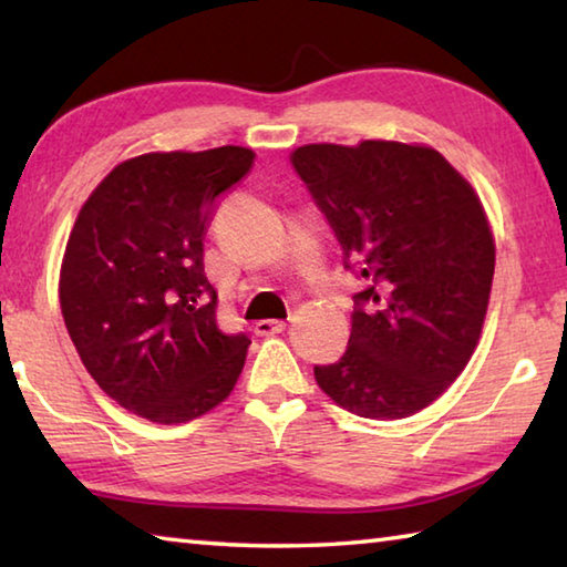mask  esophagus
Segmentation results:
<instances>
[{"mask_svg":"<svg viewBox=\"0 0 567 567\" xmlns=\"http://www.w3.org/2000/svg\"><path fill=\"white\" fill-rule=\"evenodd\" d=\"M285 330V322L282 320H260V322H255V334H277V332H282Z\"/></svg>","mask_w":567,"mask_h":567,"instance_id":"obj_1","label":"esophagus"}]
</instances>
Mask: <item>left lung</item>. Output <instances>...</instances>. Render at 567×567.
<instances>
[{
    "label": "left lung",
    "instance_id": "8db88e82",
    "mask_svg": "<svg viewBox=\"0 0 567 567\" xmlns=\"http://www.w3.org/2000/svg\"><path fill=\"white\" fill-rule=\"evenodd\" d=\"M290 159L344 270L364 282L348 350L315 364V380L360 417L415 415L453 385L483 330L495 272L485 209L430 147L368 140L305 145Z\"/></svg>",
    "mask_w": 567,
    "mask_h": 567
}]
</instances>
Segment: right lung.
<instances>
[{
	"label": "right lung",
	"instance_id": "1",
	"mask_svg": "<svg viewBox=\"0 0 567 567\" xmlns=\"http://www.w3.org/2000/svg\"><path fill=\"white\" fill-rule=\"evenodd\" d=\"M255 152H152L122 162L80 209L66 243L60 305L94 382L124 410L162 425L219 405L249 338L217 324L205 229Z\"/></svg>",
	"mask_w": 567,
	"mask_h": 567
}]
</instances>
